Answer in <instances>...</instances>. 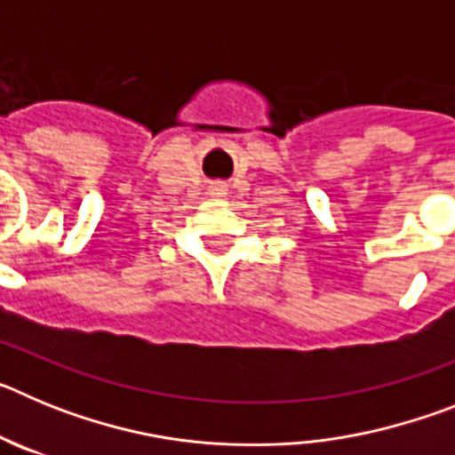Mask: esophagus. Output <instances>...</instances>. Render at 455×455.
Segmentation results:
<instances>
[{"instance_id":"34e87169","label":"esophagus","mask_w":455,"mask_h":455,"mask_svg":"<svg viewBox=\"0 0 455 455\" xmlns=\"http://www.w3.org/2000/svg\"><path fill=\"white\" fill-rule=\"evenodd\" d=\"M209 196H212V198H225V196H228V187L220 182L212 184V187H209Z\"/></svg>"}]
</instances>
